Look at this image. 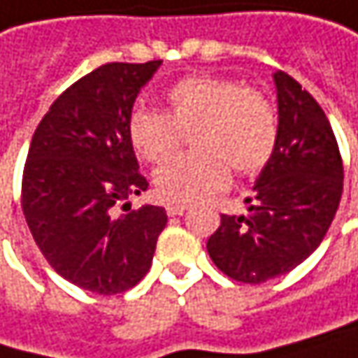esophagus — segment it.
I'll return each mask as SVG.
<instances>
[{
	"label": "esophagus",
	"mask_w": 358,
	"mask_h": 358,
	"mask_svg": "<svg viewBox=\"0 0 358 358\" xmlns=\"http://www.w3.org/2000/svg\"><path fill=\"white\" fill-rule=\"evenodd\" d=\"M186 209H188V207H186V205H182V203H168V205H166V213H168L170 217L182 215Z\"/></svg>",
	"instance_id": "obj_1"
}]
</instances>
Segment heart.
I'll use <instances>...</instances> for the list:
<instances>
[{"label": "heart", "mask_w": 358, "mask_h": 358, "mask_svg": "<svg viewBox=\"0 0 358 358\" xmlns=\"http://www.w3.org/2000/svg\"><path fill=\"white\" fill-rule=\"evenodd\" d=\"M168 113L139 108L129 118V139L149 162L162 164L192 131V153L176 155L155 170V188L164 201L192 203L223 188L230 166L236 174L262 170L276 149L278 120L271 100L236 80L192 76L166 92Z\"/></svg>", "instance_id": "1"}]
</instances>
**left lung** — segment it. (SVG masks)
Returning <instances> with one entry per match:
<instances>
[{
    "label": "left lung",
    "mask_w": 358,
    "mask_h": 358,
    "mask_svg": "<svg viewBox=\"0 0 358 358\" xmlns=\"http://www.w3.org/2000/svg\"><path fill=\"white\" fill-rule=\"evenodd\" d=\"M278 141L245 199L248 215H221L207 242L215 266L240 282H266L322 244L342 196V157L332 127L301 83L276 71Z\"/></svg>",
    "instance_id": "1"
}]
</instances>
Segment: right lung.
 Listing matches in <instances>:
<instances>
[{
    "label": "right lung",
    "mask_w": 358,
    "mask_h": 358,
    "mask_svg": "<svg viewBox=\"0 0 358 358\" xmlns=\"http://www.w3.org/2000/svg\"><path fill=\"white\" fill-rule=\"evenodd\" d=\"M159 65L106 63L83 76L50 104L28 149L22 211L30 234L59 275L98 295L129 291L147 275L168 223L153 205L116 215L149 186L129 118Z\"/></svg>",
    "instance_id": "obj_1"
}]
</instances>
